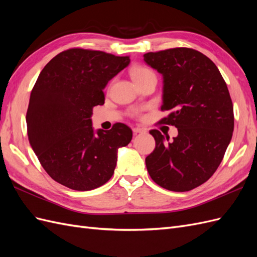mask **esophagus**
<instances>
[{
	"mask_svg": "<svg viewBox=\"0 0 257 257\" xmlns=\"http://www.w3.org/2000/svg\"><path fill=\"white\" fill-rule=\"evenodd\" d=\"M133 132H134L135 135H137V134H139V133H144L145 130H144V128H141V127H134V128H133Z\"/></svg>",
	"mask_w": 257,
	"mask_h": 257,
	"instance_id": "1",
	"label": "esophagus"
}]
</instances>
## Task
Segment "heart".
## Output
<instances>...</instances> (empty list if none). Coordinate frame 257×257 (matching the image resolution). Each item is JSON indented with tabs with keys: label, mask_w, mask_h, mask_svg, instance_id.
<instances>
[{
	"label": "heart",
	"mask_w": 257,
	"mask_h": 257,
	"mask_svg": "<svg viewBox=\"0 0 257 257\" xmlns=\"http://www.w3.org/2000/svg\"><path fill=\"white\" fill-rule=\"evenodd\" d=\"M131 76L133 80L136 83H138L147 78H149V77H154L155 74L151 68L145 65H135L131 69Z\"/></svg>",
	"instance_id": "b5f03b06"
}]
</instances>
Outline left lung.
<instances>
[{
    "label": "left lung",
    "instance_id": "obj_1",
    "mask_svg": "<svg viewBox=\"0 0 257 257\" xmlns=\"http://www.w3.org/2000/svg\"><path fill=\"white\" fill-rule=\"evenodd\" d=\"M144 60L164 79L161 110L169 114L159 123L178 128L167 144L160 131H150L155 148L146 158L148 173L166 190L191 191L215 173L230 143L234 107L226 82L211 60L192 48L148 52Z\"/></svg>",
    "mask_w": 257,
    "mask_h": 257
}]
</instances>
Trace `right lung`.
<instances>
[{"instance_id": "obj_1", "label": "right lung", "mask_w": 257, "mask_h": 257, "mask_svg": "<svg viewBox=\"0 0 257 257\" xmlns=\"http://www.w3.org/2000/svg\"><path fill=\"white\" fill-rule=\"evenodd\" d=\"M130 57L71 48L46 65L31 92L28 137L43 168L54 181L90 191L112 177L116 152L132 141V130L114 123L94 133L93 107L103 105V89L130 64Z\"/></svg>"}]
</instances>
